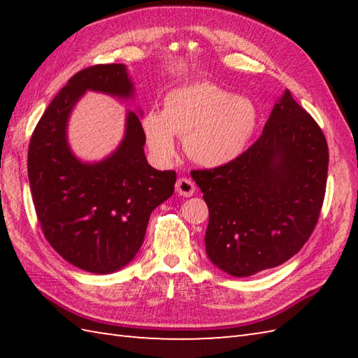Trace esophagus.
<instances>
[{
	"mask_svg": "<svg viewBox=\"0 0 358 358\" xmlns=\"http://www.w3.org/2000/svg\"><path fill=\"white\" fill-rule=\"evenodd\" d=\"M175 189H177L178 195L186 196V199H187V196H192L195 194L194 181L189 180V178H180L177 181V185H175Z\"/></svg>",
	"mask_w": 358,
	"mask_h": 358,
	"instance_id": "esophagus-1",
	"label": "esophagus"
}]
</instances>
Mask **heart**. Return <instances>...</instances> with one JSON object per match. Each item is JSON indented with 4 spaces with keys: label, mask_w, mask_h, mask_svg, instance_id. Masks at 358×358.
Listing matches in <instances>:
<instances>
[{
    "label": "heart",
    "mask_w": 358,
    "mask_h": 358,
    "mask_svg": "<svg viewBox=\"0 0 358 358\" xmlns=\"http://www.w3.org/2000/svg\"><path fill=\"white\" fill-rule=\"evenodd\" d=\"M254 103L212 83H194L171 90L162 112L149 110L141 120L144 138L157 159L177 154L175 135L185 136V150L195 163L220 167L235 162L257 127Z\"/></svg>",
    "instance_id": "obj_1"
}]
</instances>
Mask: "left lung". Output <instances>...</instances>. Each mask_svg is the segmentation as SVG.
Returning a JSON list of instances; mask_svg holds the SVG:
<instances>
[{"mask_svg": "<svg viewBox=\"0 0 358 358\" xmlns=\"http://www.w3.org/2000/svg\"><path fill=\"white\" fill-rule=\"evenodd\" d=\"M328 163L320 126L286 90L260 138L235 162L191 172L209 208L210 262L249 277L294 257L320 217Z\"/></svg>", "mask_w": 358, "mask_h": 358, "instance_id": "1", "label": "left lung"}]
</instances>
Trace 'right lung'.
<instances>
[{"label": "right lung", "mask_w": 358, "mask_h": 358, "mask_svg": "<svg viewBox=\"0 0 358 358\" xmlns=\"http://www.w3.org/2000/svg\"><path fill=\"white\" fill-rule=\"evenodd\" d=\"M86 90L129 98L124 64H96L67 81L38 121L29 144L27 173L45 240L66 262L92 273L123 268L138 252L149 217L173 194L177 173L157 171L144 155L140 117L129 112L118 149L100 163H81L66 126Z\"/></svg>", "instance_id": "1"}]
</instances>
